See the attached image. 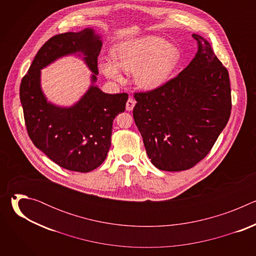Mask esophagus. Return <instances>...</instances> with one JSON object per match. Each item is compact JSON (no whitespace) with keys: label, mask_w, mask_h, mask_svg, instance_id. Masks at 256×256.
I'll list each match as a JSON object with an SVG mask.
<instances>
[{"label":"esophagus","mask_w":256,"mask_h":256,"mask_svg":"<svg viewBox=\"0 0 256 256\" xmlns=\"http://www.w3.org/2000/svg\"><path fill=\"white\" fill-rule=\"evenodd\" d=\"M134 104H136L134 100L132 99V98H130V99L126 101V110H128V112L132 110V108H134Z\"/></svg>","instance_id":"esophagus-1"}]
</instances>
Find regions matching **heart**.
I'll use <instances>...</instances> for the list:
<instances>
[{
    "label": "heart",
    "mask_w": 256,
    "mask_h": 256,
    "mask_svg": "<svg viewBox=\"0 0 256 256\" xmlns=\"http://www.w3.org/2000/svg\"><path fill=\"white\" fill-rule=\"evenodd\" d=\"M114 58L99 64L103 74L112 81L122 82V70L134 72L136 85L144 90L162 86L179 60L178 48L159 36L148 35L120 42L112 52Z\"/></svg>",
    "instance_id": "b5f03b06"
}]
</instances>
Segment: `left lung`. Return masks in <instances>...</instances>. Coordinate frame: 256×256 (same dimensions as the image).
I'll use <instances>...</instances> for the list:
<instances>
[{
	"label": "left lung",
	"mask_w": 256,
	"mask_h": 256,
	"mask_svg": "<svg viewBox=\"0 0 256 256\" xmlns=\"http://www.w3.org/2000/svg\"><path fill=\"white\" fill-rule=\"evenodd\" d=\"M198 52L178 76L136 92L132 116L148 157L164 171L190 169L202 160L231 114L229 72L200 35Z\"/></svg>",
	"instance_id": "8db88e82"
}]
</instances>
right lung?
Segmentation results:
<instances>
[{
    "mask_svg": "<svg viewBox=\"0 0 256 256\" xmlns=\"http://www.w3.org/2000/svg\"><path fill=\"white\" fill-rule=\"evenodd\" d=\"M101 48L100 36L91 28L54 35L36 54L20 85L30 140L52 161L70 171L89 172L103 163L112 144L114 120L124 112L128 95L107 94L91 85L75 105L60 107L48 102L40 87V70L58 58L81 52L95 83Z\"/></svg>",
    "mask_w": 256,
    "mask_h": 256,
    "instance_id": "right-lung-1",
    "label": "right lung"
}]
</instances>
